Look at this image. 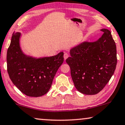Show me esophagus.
<instances>
[{"label":"esophagus","mask_w":125,"mask_h":125,"mask_svg":"<svg viewBox=\"0 0 125 125\" xmlns=\"http://www.w3.org/2000/svg\"><path fill=\"white\" fill-rule=\"evenodd\" d=\"M69 54H68V53H67V52L64 53V60H66V59H67V58L69 57Z\"/></svg>","instance_id":"esophagus-1"}]
</instances>
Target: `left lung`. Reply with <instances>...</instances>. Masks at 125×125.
I'll list each match as a JSON object with an SVG mask.
<instances>
[{
    "mask_svg": "<svg viewBox=\"0 0 125 125\" xmlns=\"http://www.w3.org/2000/svg\"><path fill=\"white\" fill-rule=\"evenodd\" d=\"M94 42H83L72 48L66 60L76 89L82 94L95 95L102 90L114 74L117 63L115 43L109 30Z\"/></svg>",
    "mask_w": 125,
    "mask_h": 125,
    "instance_id": "1",
    "label": "left lung"
}]
</instances>
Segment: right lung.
I'll return each mask as SVG.
<instances>
[{"label": "right lung", "mask_w": 125, "mask_h": 125, "mask_svg": "<svg viewBox=\"0 0 125 125\" xmlns=\"http://www.w3.org/2000/svg\"><path fill=\"white\" fill-rule=\"evenodd\" d=\"M20 32L13 33L7 53V71L16 87L26 95L38 97L46 94L64 61L63 52L40 58L25 55L20 47Z\"/></svg>", "instance_id": "1"}]
</instances>
